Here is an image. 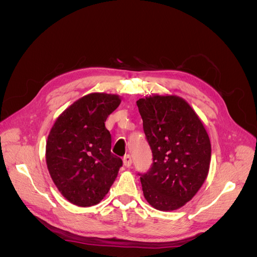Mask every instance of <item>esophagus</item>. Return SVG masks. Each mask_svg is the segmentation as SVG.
I'll return each mask as SVG.
<instances>
[{"label":"esophagus","mask_w":257,"mask_h":257,"mask_svg":"<svg viewBox=\"0 0 257 257\" xmlns=\"http://www.w3.org/2000/svg\"><path fill=\"white\" fill-rule=\"evenodd\" d=\"M123 165L125 166V167H130V166L132 165V158H131L130 154L124 155V158H123Z\"/></svg>","instance_id":"obj_1"}]
</instances>
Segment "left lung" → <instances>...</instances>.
<instances>
[{"label": "left lung", "mask_w": 257, "mask_h": 257, "mask_svg": "<svg viewBox=\"0 0 257 257\" xmlns=\"http://www.w3.org/2000/svg\"><path fill=\"white\" fill-rule=\"evenodd\" d=\"M153 164L142 175L146 200L160 211H174L190 201L204 184L211 144L198 114L174 94L137 100Z\"/></svg>", "instance_id": "8db88e82"}]
</instances>
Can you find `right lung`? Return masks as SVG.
<instances>
[{"label": "right lung", "instance_id": "right-lung-1", "mask_svg": "<svg viewBox=\"0 0 257 257\" xmlns=\"http://www.w3.org/2000/svg\"><path fill=\"white\" fill-rule=\"evenodd\" d=\"M121 103L118 94L94 92L77 99L52 125L46 163L59 192L69 203H100L118 176L122 160L111 153L106 119Z\"/></svg>", "mask_w": 257, "mask_h": 257}]
</instances>
